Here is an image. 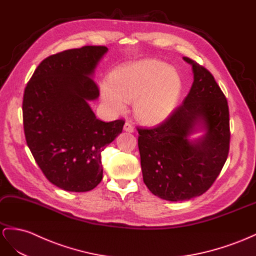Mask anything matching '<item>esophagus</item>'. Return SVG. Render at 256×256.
<instances>
[{"label": "esophagus", "instance_id": "34e87169", "mask_svg": "<svg viewBox=\"0 0 256 256\" xmlns=\"http://www.w3.org/2000/svg\"><path fill=\"white\" fill-rule=\"evenodd\" d=\"M124 130H126V132H130V133H133V132L135 130L134 126H132V123H130V121H126V124H124Z\"/></svg>", "mask_w": 256, "mask_h": 256}]
</instances>
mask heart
I'll list each match as a JSON object with an SVG mask.
<instances>
[{"label": "heart", "mask_w": 256, "mask_h": 256, "mask_svg": "<svg viewBox=\"0 0 256 256\" xmlns=\"http://www.w3.org/2000/svg\"><path fill=\"white\" fill-rule=\"evenodd\" d=\"M180 92V74L155 60L121 66L112 74L110 83L105 82L102 85L104 100L114 112H124L128 102H135L136 117L149 124H156L170 116Z\"/></svg>", "instance_id": "heart-1"}]
</instances>
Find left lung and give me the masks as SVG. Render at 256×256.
Segmentation results:
<instances>
[{"label": "left lung", "instance_id": "8db88e82", "mask_svg": "<svg viewBox=\"0 0 256 256\" xmlns=\"http://www.w3.org/2000/svg\"><path fill=\"white\" fill-rule=\"evenodd\" d=\"M194 83L170 116L153 128L138 126L144 182L164 200L184 201L201 196L215 182L230 150L228 101L212 74L188 57ZM198 125L206 134L188 139Z\"/></svg>", "mask_w": 256, "mask_h": 256}]
</instances>
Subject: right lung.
Segmentation results:
<instances>
[{
	"instance_id": "right-lung-1",
	"label": "right lung",
	"mask_w": 256,
	"mask_h": 256,
	"mask_svg": "<svg viewBox=\"0 0 256 256\" xmlns=\"http://www.w3.org/2000/svg\"><path fill=\"white\" fill-rule=\"evenodd\" d=\"M104 46H85L46 57L24 89L26 144L46 178L64 190L84 192L103 178L101 153L124 120H98L88 104L100 94L92 78Z\"/></svg>"
}]
</instances>
